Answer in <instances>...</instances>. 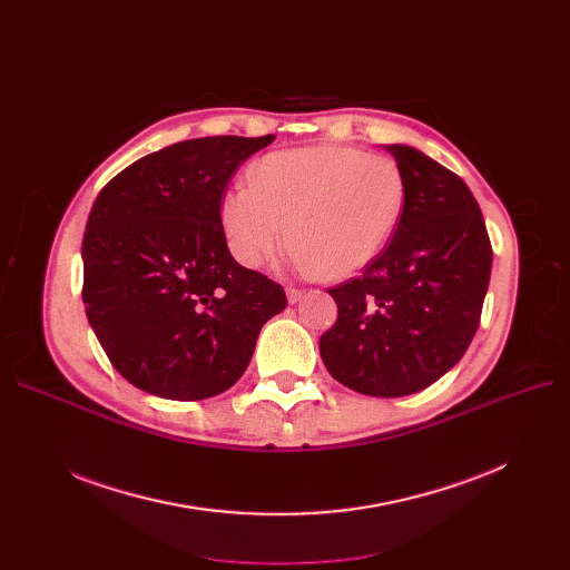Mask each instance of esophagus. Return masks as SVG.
Segmentation results:
<instances>
[{
    "label": "esophagus",
    "mask_w": 570,
    "mask_h": 570,
    "mask_svg": "<svg viewBox=\"0 0 570 570\" xmlns=\"http://www.w3.org/2000/svg\"><path fill=\"white\" fill-rule=\"evenodd\" d=\"M286 297H288V303H291V305H295V303H301V301H303V297H305V291L295 288V286H288V288H286Z\"/></svg>",
    "instance_id": "esophagus-1"
}]
</instances>
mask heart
<instances>
[{
    "mask_svg": "<svg viewBox=\"0 0 570 570\" xmlns=\"http://www.w3.org/2000/svg\"><path fill=\"white\" fill-rule=\"evenodd\" d=\"M247 179L219 203L224 239L245 267L273 258L288 237L301 273L346 279L391 245L406 205L400 164L348 145L269 153Z\"/></svg>",
    "mask_w": 570,
    "mask_h": 570,
    "instance_id": "heart-1",
    "label": "heart"
}]
</instances>
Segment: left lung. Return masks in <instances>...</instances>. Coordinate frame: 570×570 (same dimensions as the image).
<instances>
[{
    "label": "left lung",
    "instance_id": "1",
    "mask_svg": "<svg viewBox=\"0 0 570 570\" xmlns=\"http://www.w3.org/2000/svg\"><path fill=\"white\" fill-rule=\"evenodd\" d=\"M406 179L402 222L363 275L327 288L337 321L321 357L340 383L404 397L462 361L492 273V245L464 179L421 149L385 145Z\"/></svg>",
    "mask_w": 570,
    "mask_h": 570
}]
</instances>
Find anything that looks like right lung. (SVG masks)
<instances>
[{"instance_id":"1","label":"right lung","mask_w":570,"mask_h":570,"mask_svg":"<svg viewBox=\"0 0 570 570\" xmlns=\"http://www.w3.org/2000/svg\"><path fill=\"white\" fill-rule=\"evenodd\" d=\"M275 136L168 145L117 173L82 237V303L112 367L164 400L215 397L245 374L279 284L239 265L219 224L230 175Z\"/></svg>"}]
</instances>
